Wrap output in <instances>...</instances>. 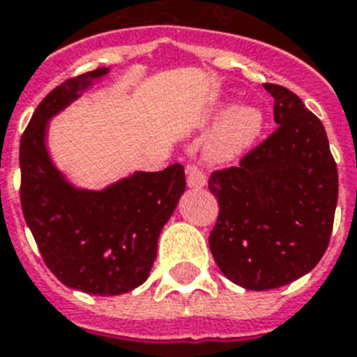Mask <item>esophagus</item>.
<instances>
[{"instance_id":"34e87169","label":"esophagus","mask_w":357,"mask_h":357,"mask_svg":"<svg viewBox=\"0 0 357 357\" xmlns=\"http://www.w3.org/2000/svg\"><path fill=\"white\" fill-rule=\"evenodd\" d=\"M186 182L190 188H203L206 184V176L203 169L197 165H188L186 167Z\"/></svg>"}]
</instances>
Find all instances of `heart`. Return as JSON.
I'll use <instances>...</instances> for the list:
<instances>
[{
    "mask_svg": "<svg viewBox=\"0 0 357 357\" xmlns=\"http://www.w3.org/2000/svg\"><path fill=\"white\" fill-rule=\"evenodd\" d=\"M261 113L255 107H234L225 113L204 141V158L210 164H231L253 145L261 132Z\"/></svg>",
    "mask_w": 357,
    "mask_h": 357,
    "instance_id": "1",
    "label": "heart"
}]
</instances>
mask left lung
<instances>
[{
	"mask_svg": "<svg viewBox=\"0 0 357 357\" xmlns=\"http://www.w3.org/2000/svg\"><path fill=\"white\" fill-rule=\"evenodd\" d=\"M264 89L273 96L275 132L208 178L220 204L210 251L223 275L250 291L289 284L319 264L339 193L324 124L287 87Z\"/></svg>",
	"mask_w": 357,
	"mask_h": 357,
	"instance_id": "obj_1",
	"label": "left lung"
}]
</instances>
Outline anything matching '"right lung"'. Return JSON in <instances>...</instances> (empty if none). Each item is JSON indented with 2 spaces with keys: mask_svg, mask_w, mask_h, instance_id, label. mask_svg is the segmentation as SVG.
I'll use <instances>...</instances> for the list:
<instances>
[{
  "mask_svg": "<svg viewBox=\"0 0 357 357\" xmlns=\"http://www.w3.org/2000/svg\"><path fill=\"white\" fill-rule=\"evenodd\" d=\"M109 68L57 85L33 113L20 139V201L46 266L61 283L96 296H117L149 278L158 236L184 193V167L137 171L104 190L66 181L46 149L48 121Z\"/></svg>",
  "mask_w": 357,
  "mask_h": 357,
  "instance_id": "1",
  "label": "right lung"
}]
</instances>
